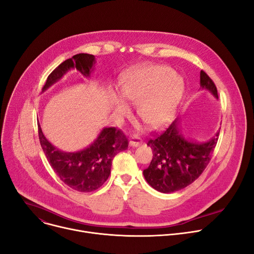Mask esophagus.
I'll return each mask as SVG.
<instances>
[{
    "label": "esophagus",
    "instance_id": "34e87169",
    "mask_svg": "<svg viewBox=\"0 0 254 254\" xmlns=\"http://www.w3.org/2000/svg\"><path fill=\"white\" fill-rule=\"evenodd\" d=\"M140 144H141V140H140V138H138V137H133V138H131L130 141H129V145H130L131 147H137V146H139Z\"/></svg>",
    "mask_w": 254,
    "mask_h": 254
}]
</instances>
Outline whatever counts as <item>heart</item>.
<instances>
[{
  "instance_id": "heart-1",
  "label": "heart",
  "mask_w": 254,
  "mask_h": 254,
  "mask_svg": "<svg viewBox=\"0 0 254 254\" xmlns=\"http://www.w3.org/2000/svg\"><path fill=\"white\" fill-rule=\"evenodd\" d=\"M182 88V79L172 69L159 65L143 66L119 84L121 100L115 93H109V106L120 118L129 117L127 106L136 107L138 119L149 128L157 129L167 122Z\"/></svg>"
}]
</instances>
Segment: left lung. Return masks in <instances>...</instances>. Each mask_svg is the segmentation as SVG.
<instances>
[{
    "mask_svg": "<svg viewBox=\"0 0 254 254\" xmlns=\"http://www.w3.org/2000/svg\"><path fill=\"white\" fill-rule=\"evenodd\" d=\"M200 89L208 90L219 99L213 81L200 71ZM218 131L206 142H193L182 133L180 120H175L163 133L147 141L152 160L143 176L155 190L163 193L179 191L196 180L208 165L219 138Z\"/></svg>",
    "mask_w": 254,
    "mask_h": 254,
    "instance_id": "left-lung-1",
    "label": "left lung"
}]
</instances>
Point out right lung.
<instances>
[{
  "instance_id": "obj_1",
  "label": "right lung",
  "mask_w": 254,
  "mask_h": 254,
  "mask_svg": "<svg viewBox=\"0 0 254 254\" xmlns=\"http://www.w3.org/2000/svg\"><path fill=\"white\" fill-rule=\"evenodd\" d=\"M95 64V57L89 54H77L58 66L48 77L42 92L62 79L71 69L90 77ZM38 136L42 148L56 174L70 188L90 192L100 188L109 178L115 155L127 149L126 136L115 127L104 128L94 141L87 147L73 152L63 151L54 146L43 133L40 123Z\"/></svg>"
}]
</instances>
